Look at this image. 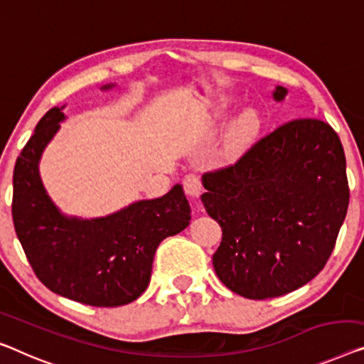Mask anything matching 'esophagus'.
<instances>
[{"label":"esophagus","mask_w":364,"mask_h":364,"mask_svg":"<svg viewBox=\"0 0 364 364\" xmlns=\"http://www.w3.org/2000/svg\"><path fill=\"white\" fill-rule=\"evenodd\" d=\"M183 188L184 193L188 194L189 198H199L200 193H203V183H200V178L198 175H186L183 180Z\"/></svg>","instance_id":"esophagus-1"}]
</instances>
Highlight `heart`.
I'll return each instance as SVG.
<instances>
[{
  "label": "heart",
  "mask_w": 364,
  "mask_h": 364,
  "mask_svg": "<svg viewBox=\"0 0 364 364\" xmlns=\"http://www.w3.org/2000/svg\"><path fill=\"white\" fill-rule=\"evenodd\" d=\"M263 127V119L253 107L243 109L227 126L220 142V159L225 161H235L245 155L257 142Z\"/></svg>",
  "instance_id": "1"
}]
</instances>
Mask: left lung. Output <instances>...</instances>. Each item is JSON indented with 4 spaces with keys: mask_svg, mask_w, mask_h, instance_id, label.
Here are the masks:
<instances>
[{
    "mask_svg": "<svg viewBox=\"0 0 364 364\" xmlns=\"http://www.w3.org/2000/svg\"><path fill=\"white\" fill-rule=\"evenodd\" d=\"M287 90L276 86L283 101ZM205 210L219 222L215 274L247 299L284 296L327 263L348 209L345 151L318 119H296L259 139L237 164L203 175Z\"/></svg>",
    "mask_w": 364,
    "mask_h": 364,
    "instance_id": "8db88e82",
    "label": "left lung"
}]
</instances>
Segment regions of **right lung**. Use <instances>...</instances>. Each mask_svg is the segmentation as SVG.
<instances>
[{
    "label": "right lung",
    "instance_id": "obj_1",
    "mask_svg": "<svg viewBox=\"0 0 364 364\" xmlns=\"http://www.w3.org/2000/svg\"><path fill=\"white\" fill-rule=\"evenodd\" d=\"M114 85L102 86L109 90ZM52 107L16 160L13 222L32 269L48 289L95 307H117L147 289L156 247L191 220L181 184L97 219L63 215L39 175L42 151L65 119Z\"/></svg>",
    "mask_w": 364,
    "mask_h": 364
}]
</instances>
